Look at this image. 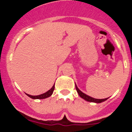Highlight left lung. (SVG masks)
I'll return each instance as SVG.
<instances>
[{
    "instance_id": "left-lung-1",
    "label": "left lung",
    "mask_w": 132,
    "mask_h": 132,
    "mask_svg": "<svg viewBox=\"0 0 132 132\" xmlns=\"http://www.w3.org/2000/svg\"><path fill=\"white\" fill-rule=\"evenodd\" d=\"M75 87H76L77 91V93H78V94H79V96H80V97L82 98H83L84 100H85V101H88V102H95V103H101V102H104V101H106L107 99L108 98H104V99H96V98H94L91 97V96H88L87 94H85V93H82V92L81 91V90H80L79 89V88H78V87H77V86L76 84H75Z\"/></svg>"
}]
</instances>
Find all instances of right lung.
Segmentation results:
<instances>
[{
  "mask_svg": "<svg viewBox=\"0 0 132 132\" xmlns=\"http://www.w3.org/2000/svg\"><path fill=\"white\" fill-rule=\"evenodd\" d=\"M54 89H55V84L53 85V86L52 87L51 89H50L48 91L44 93V94H39V95H38V96H32V95H30V94H26V95L32 99H44V98H46L50 97V96H52V94H53Z\"/></svg>",
  "mask_w": 132,
  "mask_h": 132,
  "instance_id": "add662e5",
  "label": "right lung"
}]
</instances>
